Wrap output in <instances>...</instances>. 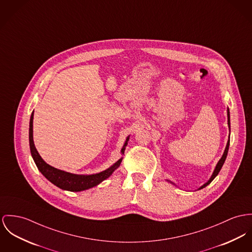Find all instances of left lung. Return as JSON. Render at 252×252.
I'll return each instance as SVG.
<instances>
[{
    "mask_svg": "<svg viewBox=\"0 0 252 252\" xmlns=\"http://www.w3.org/2000/svg\"><path fill=\"white\" fill-rule=\"evenodd\" d=\"M227 124H228V127H229V131H230V114H229V109H228V108H227ZM229 139H230V134H229ZM229 139H228V141H227V144H226V147H225V150H224L223 155L221 156V158L220 159V161L218 162V164H217V166H216V168H215V170H214L212 176H211L210 179H209L205 184H203L198 190H200V189L206 187L207 185H209V184L213 181L214 178L220 173V169H221V167H222V165H223V163H224V161H225V159H226V156H227L228 149H229V143H230V140H229ZM170 182H171V181H170ZM171 183H173V182H171ZM173 184H174V183H173Z\"/></svg>",
    "mask_w": 252,
    "mask_h": 252,
    "instance_id": "8db88e82",
    "label": "left lung"
}]
</instances>
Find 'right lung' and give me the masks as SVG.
<instances>
[{
  "instance_id": "1",
  "label": "right lung",
  "mask_w": 252,
  "mask_h": 252,
  "mask_svg": "<svg viewBox=\"0 0 252 252\" xmlns=\"http://www.w3.org/2000/svg\"><path fill=\"white\" fill-rule=\"evenodd\" d=\"M32 123H33V112L32 113V116H31L30 133H29L30 148H31L32 156L39 171L41 172V174H43L49 181H51L53 184H55L56 186H58V188H60L62 190H67V191H71V192H80V191L90 189L94 186H97V184H99L104 179L108 178L117 168H119V166L121 165L123 158L119 159L113 166H111L107 170L102 171L98 174H88V175L71 174V173H67V172L56 169V168L50 166L49 164H47L39 155L38 152L33 143ZM128 139L129 138L127 137L126 141L121 151V153L123 155L125 154V150L127 145Z\"/></svg>"
}]
</instances>
